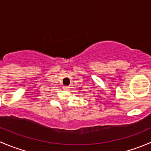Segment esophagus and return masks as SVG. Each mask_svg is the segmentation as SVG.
Segmentation results:
<instances>
[{
	"label": "esophagus",
	"mask_w": 151,
	"mask_h": 151,
	"mask_svg": "<svg viewBox=\"0 0 151 151\" xmlns=\"http://www.w3.org/2000/svg\"><path fill=\"white\" fill-rule=\"evenodd\" d=\"M68 88H69L68 86H63V90H66V91H67V90H68Z\"/></svg>",
	"instance_id": "1"
}]
</instances>
